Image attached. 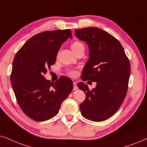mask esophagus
Wrapping results in <instances>:
<instances>
[{
    "label": "esophagus",
    "mask_w": 147,
    "mask_h": 147,
    "mask_svg": "<svg viewBox=\"0 0 147 147\" xmlns=\"http://www.w3.org/2000/svg\"><path fill=\"white\" fill-rule=\"evenodd\" d=\"M73 85H74V87H73V90H77L78 89V87L77 86V83L75 82V81H74L73 82Z\"/></svg>",
    "instance_id": "1"
}]
</instances>
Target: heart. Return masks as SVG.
I'll return each instance as SVG.
<instances>
[{"label":"heart","instance_id":"heart-1","mask_svg":"<svg viewBox=\"0 0 147 147\" xmlns=\"http://www.w3.org/2000/svg\"><path fill=\"white\" fill-rule=\"evenodd\" d=\"M70 47H71V49H72V51H73L74 52L78 51V50L80 49H82V48H84V49H85L83 44L81 43V42H79V41L73 42L71 44V45H70ZM68 74L70 76H71V77H75V76L77 75V70H76L72 69V70H68Z\"/></svg>","mask_w":147,"mask_h":147}]
</instances>
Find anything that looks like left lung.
<instances>
[{
    "label": "left lung",
    "instance_id": "left-lung-1",
    "mask_svg": "<svg viewBox=\"0 0 147 147\" xmlns=\"http://www.w3.org/2000/svg\"><path fill=\"white\" fill-rule=\"evenodd\" d=\"M75 35L90 50L81 79L96 83L92 90L84 83L77 84L86 95L80 110L87 119L103 121L119 110L125 99L131 72L129 59L120 42L103 30L85 28L75 30Z\"/></svg>",
    "mask_w": 147,
    "mask_h": 147
}]
</instances>
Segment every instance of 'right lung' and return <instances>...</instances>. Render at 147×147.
<instances>
[{
  "label": "right lung",
  "instance_id": "1",
  "mask_svg": "<svg viewBox=\"0 0 147 147\" xmlns=\"http://www.w3.org/2000/svg\"><path fill=\"white\" fill-rule=\"evenodd\" d=\"M68 38H72L70 29L38 33L28 40L14 57L13 90L22 111L33 120L44 121L55 116L73 89L69 78L62 76L51 83L44 77Z\"/></svg>",
  "mask_w": 147,
  "mask_h": 147
}]
</instances>
